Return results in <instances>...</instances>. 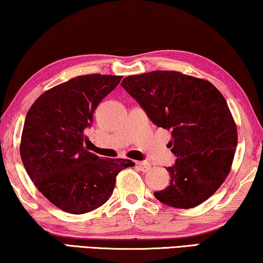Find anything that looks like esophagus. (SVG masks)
<instances>
[{
    "instance_id": "1",
    "label": "esophagus",
    "mask_w": 263,
    "mask_h": 263,
    "mask_svg": "<svg viewBox=\"0 0 263 263\" xmlns=\"http://www.w3.org/2000/svg\"><path fill=\"white\" fill-rule=\"evenodd\" d=\"M136 165L140 171H143V172H147L151 170V164L148 162H137Z\"/></svg>"
}]
</instances>
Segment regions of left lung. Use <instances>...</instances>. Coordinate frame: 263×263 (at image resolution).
<instances>
[{
    "label": "left lung",
    "instance_id": "left-lung-1",
    "mask_svg": "<svg viewBox=\"0 0 263 263\" xmlns=\"http://www.w3.org/2000/svg\"><path fill=\"white\" fill-rule=\"evenodd\" d=\"M121 87L138 101L156 126L171 131L167 146L177 159L171 181L155 197L191 209L224 182L237 145V128L222 93L211 82L175 70L124 78Z\"/></svg>",
    "mask_w": 263,
    "mask_h": 263
}]
</instances>
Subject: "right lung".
Here are the masks:
<instances>
[{
  "label": "right lung",
  "mask_w": 263,
  "mask_h": 263,
  "mask_svg": "<svg viewBox=\"0 0 263 263\" xmlns=\"http://www.w3.org/2000/svg\"><path fill=\"white\" fill-rule=\"evenodd\" d=\"M121 77L87 74L42 93L27 113L20 145L23 166L39 191L66 213L96 210L113 194L130 159H103L84 147L93 113Z\"/></svg>",
  "instance_id": "1"
}]
</instances>
